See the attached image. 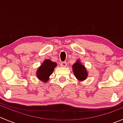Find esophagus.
I'll return each instance as SVG.
<instances>
[{
	"mask_svg": "<svg viewBox=\"0 0 123 123\" xmlns=\"http://www.w3.org/2000/svg\"><path fill=\"white\" fill-rule=\"evenodd\" d=\"M60 65L61 67H65L67 66V62L65 61L62 62L60 64Z\"/></svg>",
	"mask_w": 123,
	"mask_h": 123,
	"instance_id": "1",
	"label": "esophagus"
}]
</instances>
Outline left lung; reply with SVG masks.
Wrapping results in <instances>:
<instances>
[{"label":"left lung","mask_w":123,"mask_h":123,"mask_svg":"<svg viewBox=\"0 0 123 123\" xmlns=\"http://www.w3.org/2000/svg\"><path fill=\"white\" fill-rule=\"evenodd\" d=\"M73 72H74L75 76L79 80H84L86 79L87 76V71L84 67V65H81L80 62L77 61L73 65Z\"/></svg>","instance_id":"obj_1"}]
</instances>
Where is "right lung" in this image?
I'll use <instances>...</instances> for the list:
<instances>
[{"label":"right lung","mask_w":123,"mask_h":123,"mask_svg":"<svg viewBox=\"0 0 123 123\" xmlns=\"http://www.w3.org/2000/svg\"><path fill=\"white\" fill-rule=\"evenodd\" d=\"M56 67V63L52 62L49 59H46L38 68L37 71V76L38 79L44 82L49 80V77L52 74L54 68Z\"/></svg>","instance_id":"obj_1"}]
</instances>
